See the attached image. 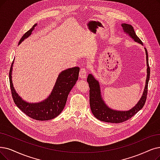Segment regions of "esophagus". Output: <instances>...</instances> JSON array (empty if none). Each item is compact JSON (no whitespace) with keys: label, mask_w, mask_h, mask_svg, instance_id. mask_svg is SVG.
I'll return each mask as SVG.
<instances>
[{"label":"esophagus","mask_w":160,"mask_h":160,"mask_svg":"<svg viewBox=\"0 0 160 160\" xmlns=\"http://www.w3.org/2000/svg\"><path fill=\"white\" fill-rule=\"evenodd\" d=\"M87 69L85 68H81L79 72V78L81 79H85L86 78V75H87Z\"/></svg>","instance_id":"34e87169"}]
</instances>
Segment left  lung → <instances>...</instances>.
<instances>
[{"label": "left lung", "mask_w": 160, "mask_h": 160, "mask_svg": "<svg viewBox=\"0 0 160 160\" xmlns=\"http://www.w3.org/2000/svg\"><path fill=\"white\" fill-rule=\"evenodd\" d=\"M121 26L123 30L126 33L128 34L134 41L141 44L142 42L136 35L135 31L131 25L127 23H122ZM146 55V64H147V78L146 80V85L141 98L135 106L128 111H118L108 108L105 104L104 100H102L101 96V91L98 81L96 79L92 74H89L87 78V82L89 88V100H90V106L94 116L98 120L108 123H119L129 119L132 116L143 108L148 94V85L150 79V69L148 64V52L145 48Z\"/></svg>", "instance_id": "left-lung-1"}]
</instances>
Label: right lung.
Segmentation results:
<instances>
[{
  "label": "right lung",
  "mask_w": 160,
  "mask_h": 160,
  "mask_svg": "<svg viewBox=\"0 0 160 160\" xmlns=\"http://www.w3.org/2000/svg\"><path fill=\"white\" fill-rule=\"evenodd\" d=\"M37 23L22 36L19 44L31 35ZM13 63L10 70L9 79L10 90L15 104L28 116L35 120L47 121L60 115L65 107L69 92L78 79L79 68L75 67L62 71L57 78L52 91L47 99L39 103H28L22 100L16 93L12 84V71Z\"/></svg>",
  "instance_id": "add662e5"
}]
</instances>
